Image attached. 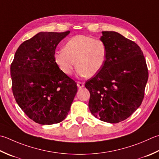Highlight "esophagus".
Listing matches in <instances>:
<instances>
[{"label":"esophagus","mask_w":159,"mask_h":159,"mask_svg":"<svg viewBox=\"0 0 159 159\" xmlns=\"http://www.w3.org/2000/svg\"><path fill=\"white\" fill-rule=\"evenodd\" d=\"M85 85V84H84L83 82H80V81H78L77 82V86L79 87V88H83Z\"/></svg>","instance_id":"34e87169"}]
</instances>
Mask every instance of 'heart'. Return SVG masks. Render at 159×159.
Listing matches in <instances>:
<instances>
[{
	"instance_id": "heart-1",
	"label": "heart",
	"mask_w": 159,
	"mask_h": 159,
	"mask_svg": "<svg viewBox=\"0 0 159 159\" xmlns=\"http://www.w3.org/2000/svg\"><path fill=\"white\" fill-rule=\"evenodd\" d=\"M107 57V48L99 39L79 35L71 38L55 54L54 59L62 72L70 76L76 63L80 76L92 77L103 67Z\"/></svg>"
}]
</instances>
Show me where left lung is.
Wrapping results in <instances>:
<instances>
[{
  "label": "left lung",
  "mask_w": 159,
  "mask_h": 159,
  "mask_svg": "<svg viewBox=\"0 0 159 159\" xmlns=\"http://www.w3.org/2000/svg\"><path fill=\"white\" fill-rule=\"evenodd\" d=\"M107 48L103 67L85 84L90 93L89 108L102 121L117 123L141 105L148 69L141 49L116 32H102Z\"/></svg>",
  "instance_id": "obj_1"
}]
</instances>
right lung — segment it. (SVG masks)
<instances>
[{
    "label": "right lung",
    "instance_id": "add662e5",
    "mask_svg": "<svg viewBox=\"0 0 159 159\" xmlns=\"http://www.w3.org/2000/svg\"><path fill=\"white\" fill-rule=\"evenodd\" d=\"M40 32L18 47L11 64L12 92L30 119L41 125L63 120L76 92V83L62 72L55 49L70 34Z\"/></svg>",
    "mask_w": 159,
    "mask_h": 159
}]
</instances>
